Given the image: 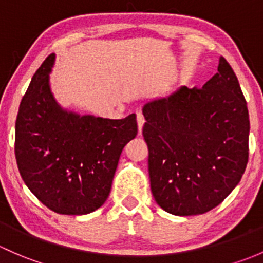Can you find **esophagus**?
<instances>
[{"mask_svg": "<svg viewBox=\"0 0 263 263\" xmlns=\"http://www.w3.org/2000/svg\"><path fill=\"white\" fill-rule=\"evenodd\" d=\"M144 116L140 111H137V123H138V130H139V134L142 133L143 125H144Z\"/></svg>", "mask_w": 263, "mask_h": 263, "instance_id": "obj_1", "label": "esophagus"}]
</instances>
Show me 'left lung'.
Returning <instances> with one entry per match:
<instances>
[{"mask_svg": "<svg viewBox=\"0 0 263 263\" xmlns=\"http://www.w3.org/2000/svg\"><path fill=\"white\" fill-rule=\"evenodd\" d=\"M151 189L173 215L204 214L238 185L248 162L250 116L231 64L201 88L181 87L143 107Z\"/></svg>", "mask_w": 263, "mask_h": 263, "instance_id": "1", "label": "left lung"}]
</instances>
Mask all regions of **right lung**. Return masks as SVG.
<instances>
[{
    "instance_id": "right-lung-1",
    "label": "right lung",
    "mask_w": 263,
    "mask_h": 263,
    "mask_svg": "<svg viewBox=\"0 0 263 263\" xmlns=\"http://www.w3.org/2000/svg\"><path fill=\"white\" fill-rule=\"evenodd\" d=\"M55 55L47 57L21 100L15 157L24 182L39 201L64 215L99 209L109 196L119 158L138 133L135 114L120 120L62 109L49 87Z\"/></svg>"
}]
</instances>
